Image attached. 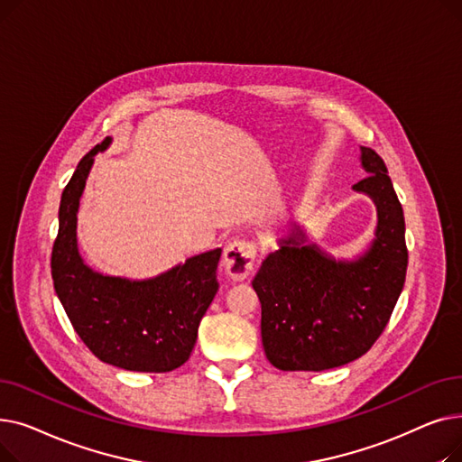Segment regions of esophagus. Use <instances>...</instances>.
Instances as JSON below:
<instances>
[{
    "label": "esophagus",
    "mask_w": 462,
    "mask_h": 462,
    "mask_svg": "<svg viewBox=\"0 0 462 462\" xmlns=\"http://www.w3.org/2000/svg\"><path fill=\"white\" fill-rule=\"evenodd\" d=\"M254 258H256V247L249 241H234L223 254V265L226 275L234 282L245 281L253 268H254Z\"/></svg>",
    "instance_id": "esophagus-1"
}]
</instances>
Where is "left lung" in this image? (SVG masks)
<instances>
[{
	"mask_svg": "<svg viewBox=\"0 0 462 462\" xmlns=\"http://www.w3.org/2000/svg\"><path fill=\"white\" fill-rule=\"evenodd\" d=\"M359 162L369 176L352 190L376 208L371 244L352 258H335L290 218L275 232L279 249L253 281L263 352L281 371H326L361 357L402 292L408 251L401 202L378 153L361 145Z\"/></svg>",
	"mask_w": 462,
	"mask_h": 462,
	"instance_id": "obj_1",
	"label": "left lung"
}]
</instances>
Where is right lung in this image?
<instances>
[{"mask_svg":"<svg viewBox=\"0 0 462 462\" xmlns=\"http://www.w3.org/2000/svg\"><path fill=\"white\" fill-rule=\"evenodd\" d=\"M108 136L79 162L63 189L60 230L52 249L56 294L84 345L108 365L136 373H168L189 359L200 320L217 290L223 249L192 254L148 277L129 279L95 272L79 251V208L95 155Z\"/></svg>","mask_w":462,"mask_h":462,"instance_id":"add662e5","label":"right lung"}]
</instances>
